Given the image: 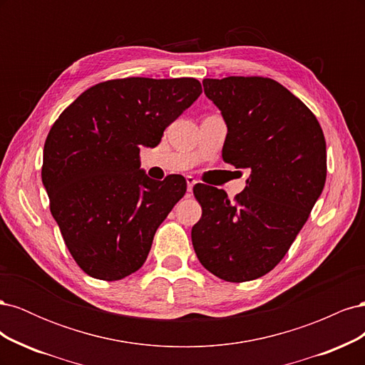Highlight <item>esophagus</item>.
Here are the masks:
<instances>
[{
	"instance_id": "34e87169",
	"label": "esophagus",
	"mask_w": 365,
	"mask_h": 365,
	"mask_svg": "<svg viewBox=\"0 0 365 365\" xmlns=\"http://www.w3.org/2000/svg\"><path fill=\"white\" fill-rule=\"evenodd\" d=\"M185 181H187V190H189V192H192L193 190V187H195V184L197 182L195 178H193V176H185Z\"/></svg>"
}]
</instances>
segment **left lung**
Here are the masks:
<instances>
[{"instance_id":"obj_1","label":"left lung","mask_w":365,"mask_h":365,"mask_svg":"<svg viewBox=\"0 0 365 365\" xmlns=\"http://www.w3.org/2000/svg\"><path fill=\"white\" fill-rule=\"evenodd\" d=\"M204 93L222 114V158L250 172L230 201L224 190L196 184L202 207L192 242L202 267L225 282L269 272L288 252L326 182V140L300 98L268 77L204 79Z\"/></svg>"}]
</instances>
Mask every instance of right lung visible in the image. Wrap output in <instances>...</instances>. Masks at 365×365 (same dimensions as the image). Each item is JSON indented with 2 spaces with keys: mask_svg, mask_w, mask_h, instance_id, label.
Returning <instances> with one entry per match:
<instances>
[{
  "mask_svg": "<svg viewBox=\"0 0 365 365\" xmlns=\"http://www.w3.org/2000/svg\"><path fill=\"white\" fill-rule=\"evenodd\" d=\"M201 93L193 77L108 81L88 88L54 121L42 184L65 245L88 275L114 282L146 262L187 182L181 175L150 180L140 169V148H155Z\"/></svg>",
  "mask_w": 365,
  "mask_h": 365,
  "instance_id": "add662e5",
  "label": "right lung"
}]
</instances>
